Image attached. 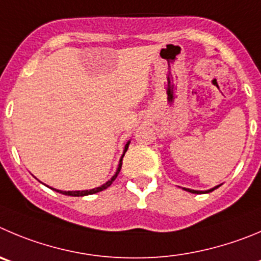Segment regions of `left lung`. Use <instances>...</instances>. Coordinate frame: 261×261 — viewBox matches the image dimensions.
<instances>
[{"label":"left lung","instance_id":"obj_1","mask_svg":"<svg viewBox=\"0 0 261 261\" xmlns=\"http://www.w3.org/2000/svg\"><path fill=\"white\" fill-rule=\"evenodd\" d=\"M216 188H219V186H218V187H215V188L210 189V191H206V193H210V192H213L214 189H216ZM184 189H186V188H184ZM186 191L191 192V193H197V194H198V193H202V192H198V191H192V189H186ZM203 193H204V192H203Z\"/></svg>","mask_w":261,"mask_h":261}]
</instances>
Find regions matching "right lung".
<instances>
[{"mask_svg": "<svg viewBox=\"0 0 261 261\" xmlns=\"http://www.w3.org/2000/svg\"><path fill=\"white\" fill-rule=\"evenodd\" d=\"M128 144H130V142H128L127 144H126V147H125V152H123L122 157H121V161H119L118 169H117L116 174H114V176L112 177L111 180H108V181H107L106 184H103V186H101V187H99V188L91 189V191H75V192H65V191H57V189H55V191H57V192H59V193H63V194H65V196L82 197V196H89V194H94V193H97V192H101V191H104V189H107V188H108L109 186H111L112 182H113L114 180H116L117 175H118V174H119V171H121V167H122V158H123V155H125L126 150H127V148H128Z\"/></svg>", "mask_w": 261, "mask_h": 261, "instance_id": "add662e5", "label": "right lung"}]
</instances>
